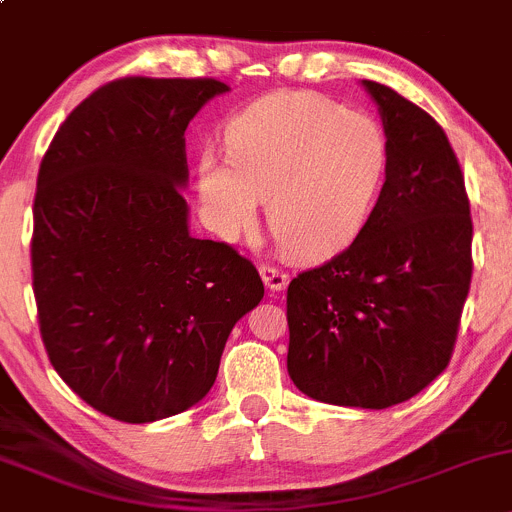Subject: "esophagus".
I'll return each mask as SVG.
<instances>
[{"mask_svg":"<svg viewBox=\"0 0 512 512\" xmlns=\"http://www.w3.org/2000/svg\"><path fill=\"white\" fill-rule=\"evenodd\" d=\"M260 274H262V282H265L272 292H282V289L289 284V272L279 270V267L274 265H260Z\"/></svg>","mask_w":512,"mask_h":512,"instance_id":"1","label":"esophagus"}]
</instances>
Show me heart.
Returning <instances> with one entry per match:
<instances>
[{
	"label": "heart",
	"mask_w": 512,
	"mask_h": 512,
	"mask_svg": "<svg viewBox=\"0 0 512 512\" xmlns=\"http://www.w3.org/2000/svg\"><path fill=\"white\" fill-rule=\"evenodd\" d=\"M390 171V139L365 112L316 93L282 90L225 127V154L196 164L203 220L220 238L255 228L267 198L272 233L299 255L343 250L370 223Z\"/></svg>",
	"instance_id": "heart-1"
}]
</instances>
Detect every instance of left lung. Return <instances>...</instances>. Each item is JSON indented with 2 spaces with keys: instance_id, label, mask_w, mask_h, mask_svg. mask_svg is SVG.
Masks as SVG:
<instances>
[{
  "instance_id": "8db88e82",
  "label": "left lung",
  "mask_w": 512,
  "mask_h": 512,
  "mask_svg": "<svg viewBox=\"0 0 512 512\" xmlns=\"http://www.w3.org/2000/svg\"><path fill=\"white\" fill-rule=\"evenodd\" d=\"M378 102L390 171L370 223L287 289L289 378L319 402L385 410L422 392L454 353L471 287V208L432 115L387 85Z\"/></svg>"
}]
</instances>
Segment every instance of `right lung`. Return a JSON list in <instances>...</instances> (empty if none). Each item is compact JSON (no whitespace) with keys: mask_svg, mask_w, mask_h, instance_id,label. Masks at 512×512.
<instances>
[{"mask_svg":"<svg viewBox=\"0 0 512 512\" xmlns=\"http://www.w3.org/2000/svg\"><path fill=\"white\" fill-rule=\"evenodd\" d=\"M215 78H122L43 154L31 270L48 360L80 400L129 424L193 407L230 331L265 297L228 242L188 233L186 127Z\"/></svg>","mask_w":512,"mask_h":512,"instance_id":"obj_1","label":"right lung"}]
</instances>
